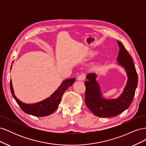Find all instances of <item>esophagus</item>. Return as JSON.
<instances>
[{
	"instance_id": "esophagus-1",
	"label": "esophagus",
	"mask_w": 146,
	"mask_h": 146,
	"mask_svg": "<svg viewBox=\"0 0 146 146\" xmlns=\"http://www.w3.org/2000/svg\"><path fill=\"white\" fill-rule=\"evenodd\" d=\"M85 79V74H83L79 75V76H78V77H77V80L78 81H83Z\"/></svg>"
}]
</instances>
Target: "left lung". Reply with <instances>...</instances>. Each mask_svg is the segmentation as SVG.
<instances>
[{"label":"left lung","instance_id":"8db88e82","mask_svg":"<svg viewBox=\"0 0 146 146\" xmlns=\"http://www.w3.org/2000/svg\"><path fill=\"white\" fill-rule=\"evenodd\" d=\"M117 42L119 47L117 61L125 68L129 78L122 95L116 99H104L94 74H88V80L85 82L86 105L95 116L100 117L116 116L129 108L133 100L138 85V74L132 57L122 44Z\"/></svg>","mask_w":146,"mask_h":146}]
</instances>
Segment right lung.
<instances>
[{"mask_svg": "<svg viewBox=\"0 0 146 146\" xmlns=\"http://www.w3.org/2000/svg\"><path fill=\"white\" fill-rule=\"evenodd\" d=\"M75 80H76L75 78L64 80L61 83L58 89L56 90L54 93L50 96V98L42 100L40 102L34 104H24L16 98L14 94L11 80H10V90L13 97L24 112L36 117H43L50 115L55 111L58 107L64 92L69 86L72 85Z\"/></svg>", "mask_w": 146, "mask_h": 146, "instance_id": "1", "label": "right lung"}]
</instances>
